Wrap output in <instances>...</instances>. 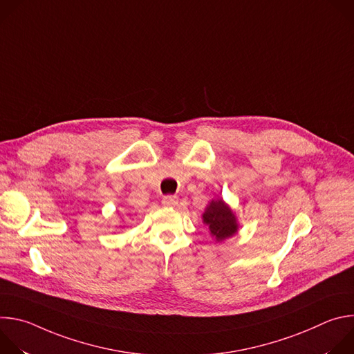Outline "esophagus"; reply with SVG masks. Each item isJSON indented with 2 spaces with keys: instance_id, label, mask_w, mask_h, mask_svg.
Wrapping results in <instances>:
<instances>
[{
  "instance_id": "34e87169",
  "label": "esophagus",
  "mask_w": 354,
  "mask_h": 354,
  "mask_svg": "<svg viewBox=\"0 0 354 354\" xmlns=\"http://www.w3.org/2000/svg\"><path fill=\"white\" fill-rule=\"evenodd\" d=\"M178 201H179V198L176 196H164L162 197V205L165 207H174L178 205Z\"/></svg>"
}]
</instances>
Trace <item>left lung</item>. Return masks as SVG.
<instances>
[{"label": "left lung", "mask_w": 354, "mask_h": 354, "mask_svg": "<svg viewBox=\"0 0 354 354\" xmlns=\"http://www.w3.org/2000/svg\"><path fill=\"white\" fill-rule=\"evenodd\" d=\"M201 220L209 227L210 235L216 242H223L234 236L239 230V223L234 210L228 203H225L223 197H217L210 201L205 209V213L201 214Z\"/></svg>", "instance_id": "8db88e82"}]
</instances>
